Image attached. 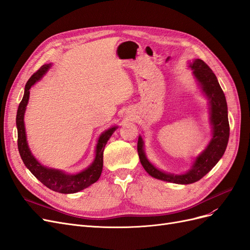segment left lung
I'll return each instance as SVG.
<instances>
[{
  "label": "left lung",
  "mask_w": 250,
  "mask_h": 250,
  "mask_svg": "<svg viewBox=\"0 0 250 250\" xmlns=\"http://www.w3.org/2000/svg\"><path fill=\"white\" fill-rule=\"evenodd\" d=\"M188 63L201 89V93L208 100L211 138L208 146L198 156L194 158L191 168L186 173L174 174L156 168L148 160L141 135H139L138 141L140 162L149 175L156 179L178 185H190L196 183L208 174L223 156L229 139L228 103H226L224 93L219 84L216 75L201 59H194L192 62H188Z\"/></svg>",
  "instance_id": "left-lung-1"
}]
</instances>
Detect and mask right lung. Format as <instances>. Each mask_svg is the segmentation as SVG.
Masks as SVG:
<instances>
[{
	"mask_svg": "<svg viewBox=\"0 0 250 250\" xmlns=\"http://www.w3.org/2000/svg\"><path fill=\"white\" fill-rule=\"evenodd\" d=\"M52 63L43 64L41 69L34 73L30 79L27 81L25 85L24 97L19 105L17 112V128H18V147L19 152L25 164L26 167L29 169L33 175L39 179L42 184H43L51 190L62 193V194H73L79 191L84 190L90 185L95 184L99 179L102 168H103V151L106 145L107 141L110 139L111 134L116 131L118 126H112L107 130L101 133L98 139L96 150H95V158L93 163L88 167L78 173H66L62 170L49 168L42 165L36 160L35 156L32 154L31 150L29 148L26 135L25 128V111L27 108V104L29 101L30 88H31L37 81H40L44 74L48 72Z\"/></svg>",
	"mask_w": 250,
	"mask_h": 250,
	"instance_id": "right-lung-1",
	"label": "right lung"
}]
</instances>
